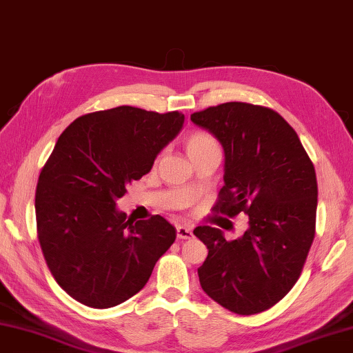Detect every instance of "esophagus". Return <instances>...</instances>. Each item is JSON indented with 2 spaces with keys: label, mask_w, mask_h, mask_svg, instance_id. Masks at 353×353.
<instances>
[{
  "label": "esophagus",
  "mask_w": 353,
  "mask_h": 353,
  "mask_svg": "<svg viewBox=\"0 0 353 353\" xmlns=\"http://www.w3.org/2000/svg\"><path fill=\"white\" fill-rule=\"evenodd\" d=\"M176 231H177V237L179 239H192L193 237V229L188 228V226H183V225H177L176 226Z\"/></svg>",
  "instance_id": "esophagus-1"
}]
</instances>
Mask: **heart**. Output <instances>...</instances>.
<instances>
[{"label":"heart","mask_w":353,"mask_h":353,"mask_svg":"<svg viewBox=\"0 0 353 353\" xmlns=\"http://www.w3.org/2000/svg\"><path fill=\"white\" fill-rule=\"evenodd\" d=\"M218 146L215 138L209 135L205 132H194L187 138V152H196V150L201 149H207V148H214Z\"/></svg>","instance_id":"1"}]
</instances>
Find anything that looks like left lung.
<instances>
[{
  "label": "left lung",
  "mask_w": 353,
  "mask_h": 353,
  "mask_svg": "<svg viewBox=\"0 0 353 353\" xmlns=\"http://www.w3.org/2000/svg\"><path fill=\"white\" fill-rule=\"evenodd\" d=\"M192 121L225 152L215 209L248 215V229L231 242L216 228L193 231L209 250L198 268L201 288L236 314H257L297 283L314 240V166L294 128L270 108L228 102L193 113Z\"/></svg>",
  "instance_id": "1"
}]
</instances>
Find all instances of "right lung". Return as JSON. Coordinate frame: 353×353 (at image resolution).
Returning <instances> with one entry per match:
<instances>
[{
    "instance_id": "right-lung-1",
    "label": "right lung",
    "mask_w": 353,
    "mask_h": 353,
    "mask_svg": "<svg viewBox=\"0 0 353 353\" xmlns=\"http://www.w3.org/2000/svg\"><path fill=\"white\" fill-rule=\"evenodd\" d=\"M183 121L179 111L116 106L61 133L39 176L36 221L50 272L72 299L99 310L128 300L176 240L163 216L127 220L116 201L152 170Z\"/></svg>"
}]
</instances>
